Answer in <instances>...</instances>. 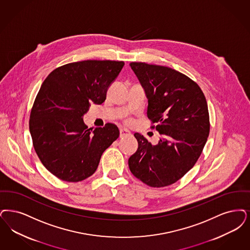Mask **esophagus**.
<instances>
[{
    "instance_id": "obj_1",
    "label": "esophagus",
    "mask_w": 250,
    "mask_h": 250,
    "mask_svg": "<svg viewBox=\"0 0 250 250\" xmlns=\"http://www.w3.org/2000/svg\"><path fill=\"white\" fill-rule=\"evenodd\" d=\"M129 135H131V133L128 130L123 129V128L120 129V138H125V137H127Z\"/></svg>"
}]
</instances>
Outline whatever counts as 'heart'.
Masks as SVG:
<instances>
[{
  "instance_id": "heart-1",
  "label": "heart",
  "mask_w": 250,
  "mask_h": 250,
  "mask_svg": "<svg viewBox=\"0 0 250 250\" xmlns=\"http://www.w3.org/2000/svg\"><path fill=\"white\" fill-rule=\"evenodd\" d=\"M126 124H131V120H126Z\"/></svg>"
}]
</instances>
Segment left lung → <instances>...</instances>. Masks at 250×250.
<instances>
[{
	"label": "left lung",
	"mask_w": 250,
	"mask_h": 250,
	"mask_svg": "<svg viewBox=\"0 0 250 250\" xmlns=\"http://www.w3.org/2000/svg\"><path fill=\"white\" fill-rule=\"evenodd\" d=\"M148 99L147 116L161 135L152 145L135 133L139 148L130 156L131 173L150 187L168 186L198 160L209 135V114L199 85L168 67L131 62Z\"/></svg>",
	"instance_id": "8db88e82"
}]
</instances>
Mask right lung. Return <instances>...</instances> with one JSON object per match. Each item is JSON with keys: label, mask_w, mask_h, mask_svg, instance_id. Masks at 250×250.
I'll return each mask as SVG.
<instances>
[{"label": "right lung", "mask_w": 250, "mask_h": 250, "mask_svg": "<svg viewBox=\"0 0 250 250\" xmlns=\"http://www.w3.org/2000/svg\"><path fill=\"white\" fill-rule=\"evenodd\" d=\"M124 61L83 60L53 70L43 81L30 111L34 150L60 180L78 182L92 176L104 150L119 137L118 127L87 128L83 116L90 102L102 104Z\"/></svg>", "instance_id": "add662e5"}]
</instances>
